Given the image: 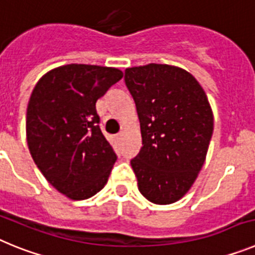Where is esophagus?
I'll use <instances>...</instances> for the list:
<instances>
[{
  "label": "esophagus",
  "mask_w": 255,
  "mask_h": 255,
  "mask_svg": "<svg viewBox=\"0 0 255 255\" xmlns=\"http://www.w3.org/2000/svg\"><path fill=\"white\" fill-rule=\"evenodd\" d=\"M123 138V132H119V134L116 135V139H121Z\"/></svg>",
  "instance_id": "1"
}]
</instances>
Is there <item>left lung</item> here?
Returning <instances> with one entry per match:
<instances>
[{"mask_svg":"<svg viewBox=\"0 0 255 255\" xmlns=\"http://www.w3.org/2000/svg\"><path fill=\"white\" fill-rule=\"evenodd\" d=\"M140 123L141 147L131 167L143 197L171 204L190 190L213 132L206 92L186 70L148 64L125 70Z\"/></svg>","mask_w":255,"mask_h":255,"instance_id":"obj_1","label":"left lung"}]
</instances>
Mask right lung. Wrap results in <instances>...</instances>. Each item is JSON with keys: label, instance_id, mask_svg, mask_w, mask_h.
Here are the masks:
<instances>
[{"label": "right lung", "instance_id": "obj_1", "mask_svg": "<svg viewBox=\"0 0 255 255\" xmlns=\"http://www.w3.org/2000/svg\"><path fill=\"white\" fill-rule=\"evenodd\" d=\"M123 76L116 67L64 65L31 92L29 152L47 181L70 199H88L107 184L117 157L100 129L96 103Z\"/></svg>", "mask_w": 255, "mask_h": 255}]
</instances>
